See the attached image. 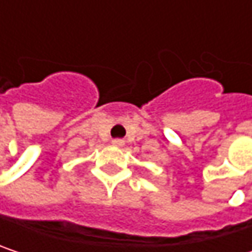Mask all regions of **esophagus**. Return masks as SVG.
Wrapping results in <instances>:
<instances>
[{"label":"esophagus","mask_w":252,"mask_h":252,"mask_svg":"<svg viewBox=\"0 0 252 252\" xmlns=\"http://www.w3.org/2000/svg\"><path fill=\"white\" fill-rule=\"evenodd\" d=\"M112 144H114V146H117V147H123V146H124V140L115 138V140H112Z\"/></svg>","instance_id":"34e87169"}]
</instances>
